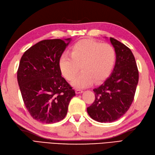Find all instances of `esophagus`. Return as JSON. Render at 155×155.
Wrapping results in <instances>:
<instances>
[{
	"instance_id": "esophagus-1",
	"label": "esophagus",
	"mask_w": 155,
	"mask_h": 155,
	"mask_svg": "<svg viewBox=\"0 0 155 155\" xmlns=\"http://www.w3.org/2000/svg\"><path fill=\"white\" fill-rule=\"evenodd\" d=\"M75 92H76V94H82L83 91H81V90H76L75 91Z\"/></svg>"
}]
</instances>
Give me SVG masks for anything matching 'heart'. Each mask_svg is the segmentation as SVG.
<instances>
[{
	"mask_svg": "<svg viewBox=\"0 0 155 155\" xmlns=\"http://www.w3.org/2000/svg\"><path fill=\"white\" fill-rule=\"evenodd\" d=\"M116 54L112 46L90 39H81L72 47L70 55L63 53L59 61L61 73L68 81L82 73L71 82L74 87L84 88L94 82L99 83L109 77L116 63Z\"/></svg>",
	"mask_w": 155,
	"mask_h": 155,
	"instance_id": "heart-1",
	"label": "heart"
}]
</instances>
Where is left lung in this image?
Returning a JSON list of instances; mask_svg holds the SVG:
<instances>
[{"label": "left lung", "mask_w": 155, "mask_h": 155, "mask_svg": "<svg viewBox=\"0 0 155 155\" xmlns=\"http://www.w3.org/2000/svg\"><path fill=\"white\" fill-rule=\"evenodd\" d=\"M110 40L116 54L114 68L110 77L93 90L95 100L87 107L90 117L101 123L116 121L127 112L139 81L137 67L131 49L113 38Z\"/></svg>", "instance_id": "left-lung-1"}]
</instances>
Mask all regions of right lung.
I'll list each match as a JSON object with an SVG mask.
<instances>
[{
	"label": "right lung",
	"mask_w": 155,
	"mask_h": 155,
	"mask_svg": "<svg viewBox=\"0 0 155 155\" xmlns=\"http://www.w3.org/2000/svg\"><path fill=\"white\" fill-rule=\"evenodd\" d=\"M71 41H41L25 51L20 59L17 78L21 96L32 117L42 123L63 120L75 96L59 67L60 57Z\"/></svg>",
	"instance_id": "right-lung-1"
}]
</instances>
